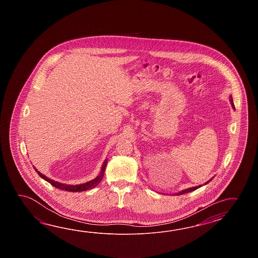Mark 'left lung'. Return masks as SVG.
Segmentation results:
<instances>
[{
  "label": "left lung",
  "mask_w": 258,
  "mask_h": 258,
  "mask_svg": "<svg viewBox=\"0 0 258 258\" xmlns=\"http://www.w3.org/2000/svg\"><path fill=\"white\" fill-rule=\"evenodd\" d=\"M230 103H231V106H232V108L233 109H235V107H234V104H233V101H232V99H231V97H230ZM211 181V180H209V181H207L205 184H207V183H209V181ZM202 186V185H198V186L192 187V188H188V189H185V190H182L181 192H178V194H176L177 196L178 195H184V194H187V192H192V191H195V190H197L198 188H200V187Z\"/></svg>",
  "instance_id": "1"
}]
</instances>
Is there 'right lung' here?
Here are the masks:
<instances>
[{"instance_id": "obj_1", "label": "right lung", "mask_w": 258, "mask_h": 258, "mask_svg": "<svg viewBox=\"0 0 258 258\" xmlns=\"http://www.w3.org/2000/svg\"><path fill=\"white\" fill-rule=\"evenodd\" d=\"M106 165H107V159L105 160L104 163L102 165V167H101V170H100V173L98 175V177H96L95 179L91 180V181H88V182H85V183H81V184H78V185L64 184V183H60V182H58V181H53V180H51V179L48 178L47 176L43 175L42 173H40L39 170H37L36 168H34V169H35V170L38 172V174H39L42 179H44L45 181H47L48 182H49L52 186L56 187V188L60 189V190L68 191V192H83V191L90 190V189H92V188L97 186V185L99 184V182H100L101 180H102L103 176H104Z\"/></svg>"}]
</instances>
